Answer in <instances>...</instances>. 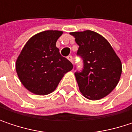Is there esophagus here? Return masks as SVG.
<instances>
[{"label": "esophagus", "instance_id": "esophagus-1", "mask_svg": "<svg viewBox=\"0 0 132 132\" xmlns=\"http://www.w3.org/2000/svg\"><path fill=\"white\" fill-rule=\"evenodd\" d=\"M67 59H68L71 63H72V56H67Z\"/></svg>", "mask_w": 132, "mask_h": 132}]
</instances>
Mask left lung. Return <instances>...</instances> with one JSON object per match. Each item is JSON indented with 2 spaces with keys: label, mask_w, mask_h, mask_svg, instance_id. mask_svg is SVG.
I'll use <instances>...</instances> for the list:
<instances>
[{
  "label": "left lung",
  "mask_w": 132,
  "mask_h": 132,
  "mask_svg": "<svg viewBox=\"0 0 132 132\" xmlns=\"http://www.w3.org/2000/svg\"><path fill=\"white\" fill-rule=\"evenodd\" d=\"M79 45L77 54L83 59L84 69L76 72L82 95L90 100L107 96L118 85L122 72L121 60L104 37L89 30L72 32Z\"/></svg>",
  "instance_id": "1"
}]
</instances>
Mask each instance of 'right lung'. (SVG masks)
Returning a JSON list of instances; mask_svg holds the SVG:
<instances>
[{"label": "right lung", "mask_w": 132, "mask_h": 132, "mask_svg": "<svg viewBox=\"0 0 132 132\" xmlns=\"http://www.w3.org/2000/svg\"><path fill=\"white\" fill-rule=\"evenodd\" d=\"M61 30H45L30 37L16 60V71L23 86L30 92L46 95L58 86L72 64L60 53L56 43Z\"/></svg>", "instance_id": "add662e5"}]
</instances>
